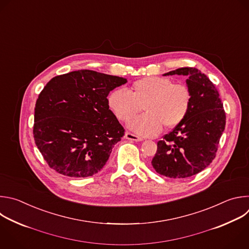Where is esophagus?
I'll return each instance as SVG.
<instances>
[{
	"label": "esophagus",
	"mask_w": 249,
	"mask_h": 249,
	"mask_svg": "<svg viewBox=\"0 0 249 249\" xmlns=\"http://www.w3.org/2000/svg\"><path fill=\"white\" fill-rule=\"evenodd\" d=\"M124 138L128 139V140H132V141H141L142 140L141 137H139V136H137V135H135L131 132H128V131H126L124 133Z\"/></svg>",
	"instance_id": "obj_1"
}]
</instances>
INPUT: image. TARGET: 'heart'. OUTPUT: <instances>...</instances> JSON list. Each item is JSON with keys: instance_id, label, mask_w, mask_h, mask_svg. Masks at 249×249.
I'll use <instances>...</instances> for the list:
<instances>
[{"instance_id": "heart-1", "label": "heart", "mask_w": 249, "mask_h": 249, "mask_svg": "<svg viewBox=\"0 0 249 249\" xmlns=\"http://www.w3.org/2000/svg\"><path fill=\"white\" fill-rule=\"evenodd\" d=\"M116 117L124 122L138 114L142 106L145 114L132 119L128 126L142 136L157 135L163 125L172 128L187 116L191 92L183 83H173L170 78L146 76L134 81L130 92L118 88L108 97Z\"/></svg>"}]
</instances>
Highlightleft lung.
I'll list each match as a JSON object with an SVG mask.
<instances>
[{
  "label": "left lung",
  "mask_w": 249,
  "mask_h": 249,
  "mask_svg": "<svg viewBox=\"0 0 249 249\" xmlns=\"http://www.w3.org/2000/svg\"><path fill=\"white\" fill-rule=\"evenodd\" d=\"M184 75L191 92L185 119L157 143L152 159L155 171L171 178L194 176L208 167L216 156L226 125V114L218 90L195 68H180L164 75Z\"/></svg>",
  "instance_id": "8db88e82"
}]
</instances>
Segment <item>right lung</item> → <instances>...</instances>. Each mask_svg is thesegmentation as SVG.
Instances as JSON below:
<instances>
[{
  "mask_svg": "<svg viewBox=\"0 0 249 249\" xmlns=\"http://www.w3.org/2000/svg\"><path fill=\"white\" fill-rule=\"evenodd\" d=\"M126 82L124 77L80 70L46 84L35 105L33 135L50 168L71 178L102 170L124 134L107 96Z\"/></svg>",
  "mask_w": 249,
  "mask_h": 249,
  "instance_id": "add662e5",
  "label": "right lung"
}]
</instances>
